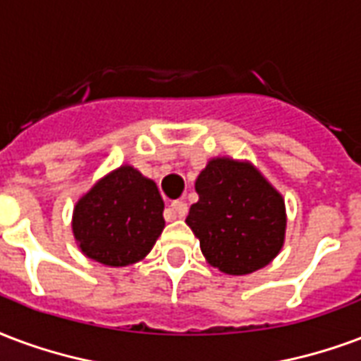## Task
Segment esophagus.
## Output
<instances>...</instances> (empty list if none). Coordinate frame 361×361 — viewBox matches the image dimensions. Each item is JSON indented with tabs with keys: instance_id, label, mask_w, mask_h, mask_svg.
<instances>
[{
	"instance_id": "34e87169",
	"label": "esophagus",
	"mask_w": 361,
	"mask_h": 361,
	"mask_svg": "<svg viewBox=\"0 0 361 361\" xmlns=\"http://www.w3.org/2000/svg\"><path fill=\"white\" fill-rule=\"evenodd\" d=\"M170 210H172L173 214L178 216V218H183V216L188 214V204L183 201H173L172 204H170Z\"/></svg>"
}]
</instances>
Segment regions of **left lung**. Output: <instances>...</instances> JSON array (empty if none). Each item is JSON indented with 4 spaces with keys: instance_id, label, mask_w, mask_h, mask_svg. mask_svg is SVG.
<instances>
[{
    "instance_id": "obj_1",
    "label": "left lung",
    "mask_w": 361,
    "mask_h": 361,
    "mask_svg": "<svg viewBox=\"0 0 361 361\" xmlns=\"http://www.w3.org/2000/svg\"><path fill=\"white\" fill-rule=\"evenodd\" d=\"M185 218L207 262L228 276L268 266L283 248L285 199L248 160L216 157L195 181Z\"/></svg>"
}]
</instances>
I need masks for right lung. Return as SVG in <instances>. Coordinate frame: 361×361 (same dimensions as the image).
Instances as JSON below:
<instances>
[{
    "label": "right lung",
    "instance_id": "add662e5",
    "mask_svg": "<svg viewBox=\"0 0 361 361\" xmlns=\"http://www.w3.org/2000/svg\"><path fill=\"white\" fill-rule=\"evenodd\" d=\"M164 201L153 180L130 164L103 176L76 202L72 233L90 260L124 268L143 260L164 229Z\"/></svg>",
    "mask_w": 361,
    "mask_h": 361
}]
</instances>
